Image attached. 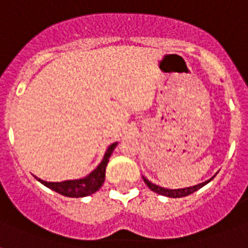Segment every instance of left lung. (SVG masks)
I'll list each match as a JSON object with an SVG mask.
<instances>
[{
	"mask_svg": "<svg viewBox=\"0 0 248 248\" xmlns=\"http://www.w3.org/2000/svg\"><path fill=\"white\" fill-rule=\"evenodd\" d=\"M144 179V183L148 185V188L153 190V192L158 193V194H162V196L166 197H171V198H180V197H185V196H189V194H192L194 193L196 190H198L200 188H202L203 185H206L207 183H210V180L204 181V183H201L198 185H194V186H189V188H184V189H166L162 188V186H158V185L155 184H152L151 181L143 177Z\"/></svg>",
	"mask_w": 248,
	"mask_h": 248,
	"instance_id": "obj_1",
	"label": "left lung"
}]
</instances>
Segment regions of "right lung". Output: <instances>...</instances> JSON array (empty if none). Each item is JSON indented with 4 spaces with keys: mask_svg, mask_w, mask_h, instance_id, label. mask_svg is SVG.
Here are the masks:
<instances>
[{
    "mask_svg": "<svg viewBox=\"0 0 248 248\" xmlns=\"http://www.w3.org/2000/svg\"><path fill=\"white\" fill-rule=\"evenodd\" d=\"M117 143H113L110 147L107 149L104 158L101 161V163L97 166L96 169L93 170V172L87 175L83 179H78V180H67L62 181V183H48V181H44L41 179L37 180L42 183L45 186L55 190L56 193H59L62 196L72 197V198H79V197H86L93 194L96 190L101 188V185L105 180V169L109 162V158L112 155L114 148H116Z\"/></svg>",
    "mask_w": 248,
    "mask_h": 248,
    "instance_id": "1",
    "label": "right lung"
}]
</instances>
